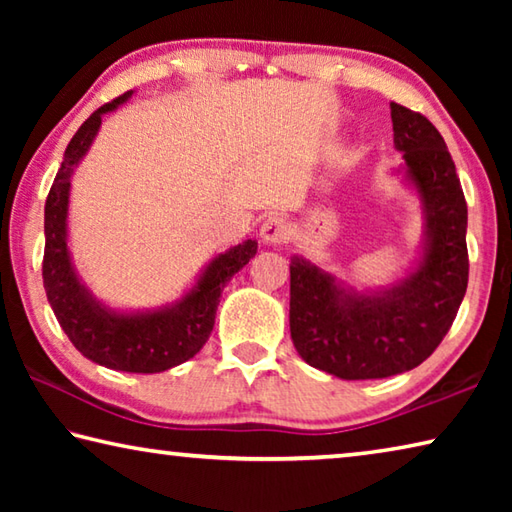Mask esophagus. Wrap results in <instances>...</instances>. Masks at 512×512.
<instances>
[{
	"mask_svg": "<svg viewBox=\"0 0 512 512\" xmlns=\"http://www.w3.org/2000/svg\"><path fill=\"white\" fill-rule=\"evenodd\" d=\"M259 237H262L264 244H284L291 237V225L280 214L268 216L259 228Z\"/></svg>",
	"mask_w": 512,
	"mask_h": 512,
	"instance_id": "1",
	"label": "esophagus"
}]
</instances>
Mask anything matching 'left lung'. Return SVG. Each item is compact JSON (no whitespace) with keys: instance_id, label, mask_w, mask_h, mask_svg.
Instances as JSON below:
<instances>
[{"instance_id":"8db88e82","label":"left lung","mask_w":512,"mask_h":512,"mask_svg":"<svg viewBox=\"0 0 512 512\" xmlns=\"http://www.w3.org/2000/svg\"><path fill=\"white\" fill-rule=\"evenodd\" d=\"M395 176L418 196L420 253L386 287H352L307 257H291V339L302 359L339 379L413 370L452 327L467 289V205L443 135L427 117L391 103Z\"/></svg>"}]
</instances>
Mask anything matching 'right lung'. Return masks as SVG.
Instances as JSON below:
<instances>
[{"instance_id": "right-lung-1", "label": "right lung", "mask_w": 512, "mask_h": 512, "mask_svg": "<svg viewBox=\"0 0 512 512\" xmlns=\"http://www.w3.org/2000/svg\"><path fill=\"white\" fill-rule=\"evenodd\" d=\"M133 97V90L106 103L83 121L67 144L63 164L54 178L45 203V280L47 300L63 332L85 359L121 372H164L194 357L210 339L221 291L232 275L257 253V241L246 239L214 255L183 296L153 309H119L99 300L76 271L69 250V194L72 176L88 155L110 115Z\"/></svg>"}]
</instances>
